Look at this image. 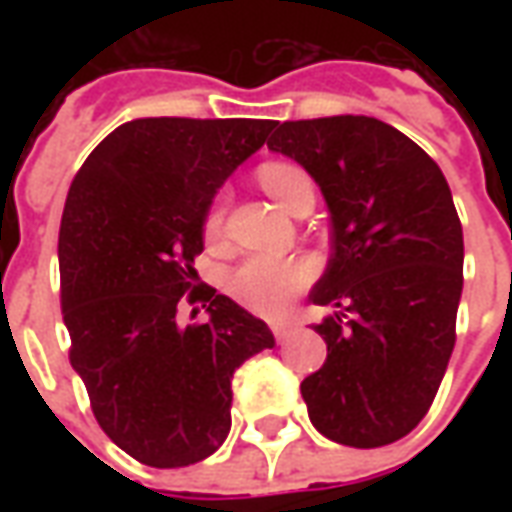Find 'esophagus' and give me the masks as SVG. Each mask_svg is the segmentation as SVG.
I'll list each match as a JSON object with an SVG mask.
<instances>
[{
  "mask_svg": "<svg viewBox=\"0 0 512 512\" xmlns=\"http://www.w3.org/2000/svg\"><path fill=\"white\" fill-rule=\"evenodd\" d=\"M271 332H274V337H277L279 343H282V340H285V337H288L290 332H293V323L290 321H271Z\"/></svg>",
  "mask_w": 512,
  "mask_h": 512,
  "instance_id": "esophagus-1",
  "label": "esophagus"
}]
</instances>
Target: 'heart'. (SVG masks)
I'll list each match as a JSON object with an SVG mask.
<instances>
[{
  "mask_svg": "<svg viewBox=\"0 0 512 512\" xmlns=\"http://www.w3.org/2000/svg\"><path fill=\"white\" fill-rule=\"evenodd\" d=\"M260 186L285 211H290L304 197H315L310 175L296 164H288V161L263 164L260 167ZM219 224H222V211L216 208L208 216V233H216ZM310 277L312 268L304 260L282 255H252L230 271L227 288L249 310L274 315V312L285 310L288 301L310 285Z\"/></svg>",
  "mask_w": 512,
  "mask_h": 512,
  "instance_id": "obj_1",
  "label": "heart"
}]
</instances>
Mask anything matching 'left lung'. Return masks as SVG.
Instances as JSON below:
<instances>
[{"instance_id":"8db88e82","label":"left lung","mask_w":512,"mask_h":512,"mask_svg":"<svg viewBox=\"0 0 512 512\" xmlns=\"http://www.w3.org/2000/svg\"><path fill=\"white\" fill-rule=\"evenodd\" d=\"M268 150L318 183L332 257L310 299L326 362L301 381L312 425L345 447H384L428 414L455 348L463 230L439 164L376 117L274 123Z\"/></svg>"}]
</instances>
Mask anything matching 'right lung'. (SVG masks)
<instances>
[{
	"label": "right lung",
	"instance_id": "add662e5",
	"mask_svg": "<svg viewBox=\"0 0 512 512\" xmlns=\"http://www.w3.org/2000/svg\"><path fill=\"white\" fill-rule=\"evenodd\" d=\"M271 126L131 120L87 156L68 191L60 277L71 365L106 436L145 466L178 469L219 450L233 373L274 348L260 318L194 285L213 194ZM183 300H205L209 321L178 324Z\"/></svg>",
	"mask_w": 512,
	"mask_h": 512
}]
</instances>
